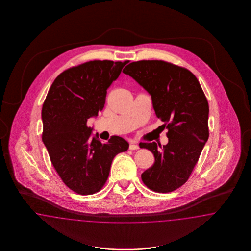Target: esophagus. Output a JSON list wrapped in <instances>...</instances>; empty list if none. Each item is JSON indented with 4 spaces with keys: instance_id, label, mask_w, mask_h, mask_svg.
I'll return each mask as SVG.
<instances>
[{
    "instance_id": "34e87169",
    "label": "esophagus",
    "mask_w": 251,
    "mask_h": 251,
    "mask_svg": "<svg viewBox=\"0 0 251 251\" xmlns=\"http://www.w3.org/2000/svg\"><path fill=\"white\" fill-rule=\"evenodd\" d=\"M129 148V150H137V149H139L140 147H139V145H136V144H130Z\"/></svg>"
}]
</instances>
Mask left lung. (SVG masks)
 <instances>
[{
    "label": "left lung",
    "mask_w": 251,
    "mask_h": 251,
    "mask_svg": "<svg viewBox=\"0 0 251 251\" xmlns=\"http://www.w3.org/2000/svg\"><path fill=\"white\" fill-rule=\"evenodd\" d=\"M152 98L160 128L168 129L167 145L140 144L153 153L154 164L142 174L145 185L170 192L188 180L209 138V105L195 75L163 61H133L122 71Z\"/></svg>",
    "instance_id": "left-lung-1"
}]
</instances>
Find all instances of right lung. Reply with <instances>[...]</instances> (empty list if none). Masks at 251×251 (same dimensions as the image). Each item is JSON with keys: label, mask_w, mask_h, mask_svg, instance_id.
Masks as SVG:
<instances>
[{"label": "right lung", "mask_w": 251, "mask_h": 251, "mask_svg": "<svg viewBox=\"0 0 251 251\" xmlns=\"http://www.w3.org/2000/svg\"><path fill=\"white\" fill-rule=\"evenodd\" d=\"M127 62H85L61 73L48 92L41 111L42 141L62 181L78 194L101 190L113 158L129 148L120 136L103 144L86 125L104 108L106 90Z\"/></svg>", "instance_id": "add662e5"}]
</instances>
